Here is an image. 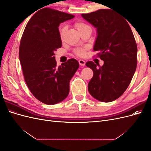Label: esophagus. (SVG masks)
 Instances as JSON below:
<instances>
[{
    "mask_svg": "<svg viewBox=\"0 0 151 151\" xmlns=\"http://www.w3.org/2000/svg\"><path fill=\"white\" fill-rule=\"evenodd\" d=\"M79 65L81 66H84L86 64V62L83 60H81V59L79 60Z\"/></svg>",
    "mask_w": 151,
    "mask_h": 151,
    "instance_id": "obj_1",
    "label": "esophagus"
}]
</instances>
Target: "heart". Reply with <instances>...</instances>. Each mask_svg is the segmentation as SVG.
<instances>
[{"mask_svg": "<svg viewBox=\"0 0 151 151\" xmlns=\"http://www.w3.org/2000/svg\"><path fill=\"white\" fill-rule=\"evenodd\" d=\"M76 26L77 27V29H78L79 31L84 29L87 28H89V26H88L84 23H83V22H77V23L76 24ZM64 30H65L64 28H63L62 29V31H61V34L62 35L63 33ZM84 52H85V49H84V48H79V49L76 50V53L79 56H83L84 55Z\"/></svg>", "mask_w": 151, "mask_h": 151, "instance_id": "b5f03b06", "label": "heart"}]
</instances>
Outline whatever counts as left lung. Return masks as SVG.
<instances>
[{"label":"left lung","instance_id":"1","mask_svg":"<svg viewBox=\"0 0 151 151\" xmlns=\"http://www.w3.org/2000/svg\"><path fill=\"white\" fill-rule=\"evenodd\" d=\"M96 28L94 51L103 60V65L88 62L93 71L88 91L101 102H111L125 92L137 67V47L129 24L113 9H99L81 15ZM99 67L98 68L97 66Z\"/></svg>","mask_w":151,"mask_h":151}]
</instances>
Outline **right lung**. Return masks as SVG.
<instances>
[{
  "label": "right lung",
  "instance_id": "right-lung-1",
  "mask_svg": "<svg viewBox=\"0 0 151 151\" xmlns=\"http://www.w3.org/2000/svg\"><path fill=\"white\" fill-rule=\"evenodd\" d=\"M74 16L50 8L36 12L27 24L21 40L19 57L26 83L40 101L55 104L69 93V83L78 69L76 59L57 67L55 51L61 48L58 26Z\"/></svg>",
  "mask_w": 151,
  "mask_h": 151
}]
</instances>
